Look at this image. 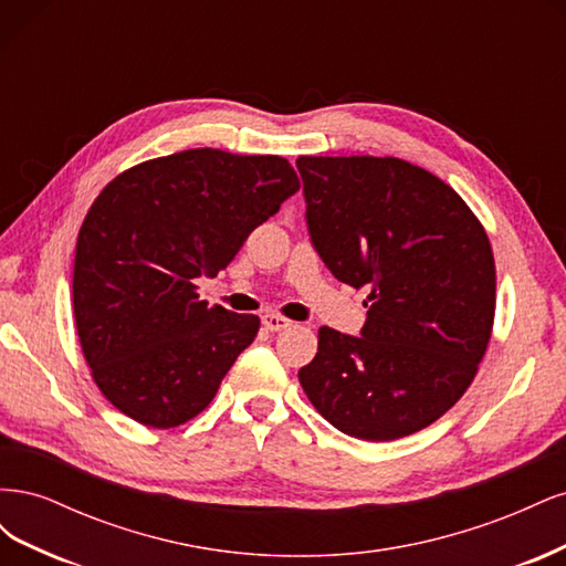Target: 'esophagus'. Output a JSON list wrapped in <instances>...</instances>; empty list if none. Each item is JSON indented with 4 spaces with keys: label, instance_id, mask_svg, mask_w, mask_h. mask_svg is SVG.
Segmentation results:
<instances>
[{
    "label": "esophagus",
    "instance_id": "obj_1",
    "mask_svg": "<svg viewBox=\"0 0 566 566\" xmlns=\"http://www.w3.org/2000/svg\"><path fill=\"white\" fill-rule=\"evenodd\" d=\"M262 325H264L266 331H271V333H279V331L290 328V325H293V321L281 316V314H266V316H262Z\"/></svg>",
    "mask_w": 566,
    "mask_h": 566
}]
</instances>
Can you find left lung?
<instances>
[{
  "label": "left lung",
  "instance_id": "obj_1",
  "mask_svg": "<svg viewBox=\"0 0 566 566\" xmlns=\"http://www.w3.org/2000/svg\"><path fill=\"white\" fill-rule=\"evenodd\" d=\"M306 221L333 276L368 287L364 337L318 331L300 385L339 432L401 439L468 391L495 316L482 221L453 188L401 158L300 156Z\"/></svg>",
  "mask_w": 566,
  "mask_h": 566
}]
</instances>
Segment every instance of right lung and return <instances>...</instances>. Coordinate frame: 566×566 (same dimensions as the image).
Wrapping results in <instances>:
<instances>
[{"label": "right lung", "mask_w": 566, "mask_h": 566, "mask_svg": "<svg viewBox=\"0 0 566 566\" xmlns=\"http://www.w3.org/2000/svg\"><path fill=\"white\" fill-rule=\"evenodd\" d=\"M300 179L281 156L191 148L119 172L84 217L73 314L101 394L127 418L172 430L210 406L260 331L254 314L200 300Z\"/></svg>", "instance_id": "add662e5"}]
</instances>
